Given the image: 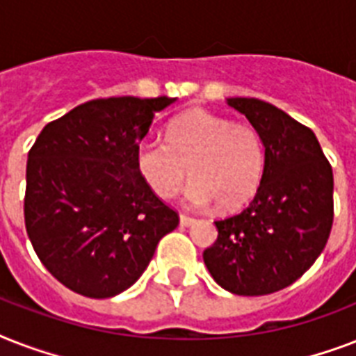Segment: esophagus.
Listing matches in <instances>:
<instances>
[{
    "label": "esophagus",
    "mask_w": 356,
    "mask_h": 356,
    "mask_svg": "<svg viewBox=\"0 0 356 356\" xmlns=\"http://www.w3.org/2000/svg\"><path fill=\"white\" fill-rule=\"evenodd\" d=\"M179 222H181V225H183V227H188V225H192L195 220L192 216H188V214H181V216H179Z\"/></svg>",
    "instance_id": "1"
}]
</instances>
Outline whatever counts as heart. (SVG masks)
Masks as SVG:
<instances>
[{
    "label": "heart",
    "mask_w": 356,
    "mask_h": 356,
    "mask_svg": "<svg viewBox=\"0 0 356 356\" xmlns=\"http://www.w3.org/2000/svg\"><path fill=\"white\" fill-rule=\"evenodd\" d=\"M136 168L151 192L172 197L190 173L184 200L195 207L216 203L234 211L254 195L264 172V144L257 129L190 111L170 123L166 144L145 140L136 149Z\"/></svg>",
    "instance_id": "b5f03b06"
}]
</instances>
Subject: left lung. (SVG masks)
<instances>
[{"label":"left lung","instance_id":"1","mask_svg":"<svg viewBox=\"0 0 356 356\" xmlns=\"http://www.w3.org/2000/svg\"><path fill=\"white\" fill-rule=\"evenodd\" d=\"M264 144V172L253 201L218 220V240L203 251L212 279L236 296H266L314 264L332 227V168L316 134L284 111L254 97H229Z\"/></svg>","mask_w":356,"mask_h":356}]
</instances>
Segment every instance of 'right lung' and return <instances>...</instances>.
Instances as JSON below:
<instances>
[{"label":"right lung","mask_w":356,"mask_h":356,"mask_svg":"<svg viewBox=\"0 0 356 356\" xmlns=\"http://www.w3.org/2000/svg\"><path fill=\"white\" fill-rule=\"evenodd\" d=\"M177 97L92 99L47 123L27 156L25 229L57 281L105 299L133 286L179 225L136 168L155 114Z\"/></svg>","instance_id":"obj_1"}]
</instances>
